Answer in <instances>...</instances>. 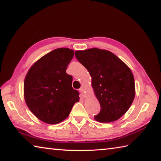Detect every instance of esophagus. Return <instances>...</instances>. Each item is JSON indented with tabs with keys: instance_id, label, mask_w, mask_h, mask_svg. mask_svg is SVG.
Wrapping results in <instances>:
<instances>
[{
	"instance_id": "1",
	"label": "esophagus",
	"mask_w": 161,
	"mask_h": 161,
	"mask_svg": "<svg viewBox=\"0 0 161 161\" xmlns=\"http://www.w3.org/2000/svg\"><path fill=\"white\" fill-rule=\"evenodd\" d=\"M84 87H81V88L80 89V93H81V97H83V98H85L86 97V94H85V93H84Z\"/></svg>"
}]
</instances>
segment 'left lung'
I'll list each match as a JSON object with an SVG mask.
<instances>
[{
  "instance_id": "left-lung-1",
  "label": "left lung",
  "mask_w": 161,
  "mask_h": 161,
  "mask_svg": "<svg viewBox=\"0 0 161 161\" xmlns=\"http://www.w3.org/2000/svg\"><path fill=\"white\" fill-rule=\"evenodd\" d=\"M79 62L92 77V86L101 106L96 121L118 120L130 108L135 96L131 69L112 52L93 48L76 51Z\"/></svg>"
}]
</instances>
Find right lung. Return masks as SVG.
Returning a JSON list of instances; mask_svg holds the SVG:
<instances>
[{
  "mask_svg": "<svg viewBox=\"0 0 161 161\" xmlns=\"http://www.w3.org/2000/svg\"><path fill=\"white\" fill-rule=\"evenodd\" d=\"M74 56L68 48L55 49L35 62L24 81V98L31 113L45 123L54 125L68 118L79 101L67 67Z\"/></svg>",
  "mask_w": 161,
  "mask_h": 161,
  "instance_id": "obj_1",
  "label": "right lung"
}]
</instances>
